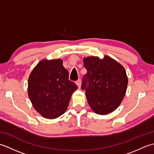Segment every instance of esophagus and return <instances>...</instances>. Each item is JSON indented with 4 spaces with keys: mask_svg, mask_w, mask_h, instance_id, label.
<instances>
[{
    "mask_svg": "<svg viewBox=\"0 0 154 154\" xmlns=\"http://www.w3.org/2000/svg\"><path fill=\"white\" fill-rule=\"evenodd\" d=\"M76 85H77L78 87H79V88H81V79H78V80L76 81Z\"/></svg>",
    "mask_w": 154,
    "mask_h": 154,
    "instance_id": "34e87169",
    "label": "esophagus"
}]
</instances>
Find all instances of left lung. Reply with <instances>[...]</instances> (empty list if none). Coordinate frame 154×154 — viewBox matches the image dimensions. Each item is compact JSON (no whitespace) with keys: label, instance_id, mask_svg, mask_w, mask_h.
<instances>
[{"label":"left lung","instance_id":"8db88e82","mask_svg":"<svg viewBox=\"0 0 154 154\" xmlns=\"http://www.w3.org/2000/svg\"><path fill=\"white\" fill-rule=\"evenodd\" d=\"M87 73L81 89L94 112L105 115L119 106L125 95L128 77L122 65L108 55L103 59L90 56L83 59Z\"/></svg>","mask_w":154,"mask_h":154}]
</instances>
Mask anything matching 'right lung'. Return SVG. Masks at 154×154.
Here are the masks:
<instances>
[{
	"label": "right lung",
	"mask_w": 154,
	"mask_h": 154,
	"mask_svg": "<svg viewBox=\"0 0 154 154\" xmlns=\"http://www.w3.org/2000/svg\"><path fill=\"white\" fill-rule=\"evenodd\" d=\"M29 99L35 110L48 119H54L66 111L77 86L69 80L63 60H42L32 70L28 81Z\"/></svg>",
	"instance_id": "obj_1"
}]
</instances>
